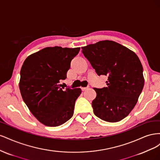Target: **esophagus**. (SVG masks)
Returning <instances> with one entry per match:
<instances>
[{"instance_id":"34e87169","label":"esophagus","mask_w":160,"mask_h":160,"mask_svg":"<svg viewBox=\"0 0 160 160\" xmlns=\"http://www.w3.org/2000/svg\"><path fill=\"white\" fill-rule=\"evenodd\" d=\"M89 88H81V89H82V91H85V90H87Z\"/></svg>"}]
</instances>
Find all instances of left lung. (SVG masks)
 <instances>
[{
  "label": "left lung",
  "instance_id": "left-lung-1",
  "mask_svg": "<svg viewBox=\"0 0 160 160\" xmlns=\"http://www.w3.org/2000/svg\"><path fill=\"white\" fill-rule=\"evenodd\" d=\"M81 49L98 75L108 76V87L93 88L95 115L108 122H119L134 108L143 88L141 61L133 51L113 41H99Z\"/></svg>",
  "mask_w": 160,
  "mask_h": 160
}]
</instances>
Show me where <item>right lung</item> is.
<instances>
[{"label": "right lung", "mask_w": 160, "mask_h": 160, "mask_svg": "<svg viewBox=\"0 0 160 160\" xmlns=\"http://www.w3.org/2000/svg\"><path fill=\"white\" fill-rule=\"evenodd\" d=\"M80 47H46L28 56L21 69L19 89L28 108L46 126L63 124L73 115L80 88H61Z\"/></svg>", "instance_id": "right-lung-1"}]
</instances>
